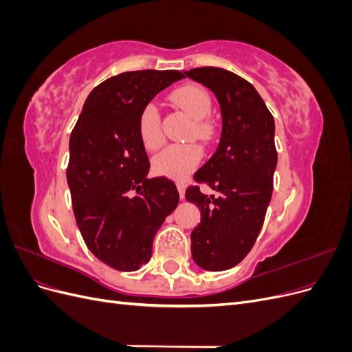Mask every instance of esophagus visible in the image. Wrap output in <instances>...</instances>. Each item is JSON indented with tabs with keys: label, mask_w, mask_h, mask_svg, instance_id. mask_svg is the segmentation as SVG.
Listing matches in <instances>:
<instances>
[{
	"label": "esophagus",
	"mask_w": 352,
	"mask_h": 352,
	"mask_svg": "<svg viewBox=\"0 0 352 352\" xmlns=\"http://www.w3.org/2000/svg\"><path fill=\"white\" fill-rule=\"evenodd\" d=\"M185 188H186V186H185V184H184V182H179V184H177L179 195H180V198H182V199L185 198Z\"/></svg>",
	"instance_id": "esophagus-1"
}]
</instances>
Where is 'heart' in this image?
<instances>
[{
    "instance_id": "b5f03b06",
    "label": "heart",
    "mask_w": 352,
    "mask_h": 352,
    "mask_svg": "<svg viewBox=\"0 0 352 352\" xmlns=\"http://www.w3.org/2000/svg\"><path fill=\"white\" fill-rule=\"evenodd\" d=\"M170 98L192 117V126L189 127L188 138L197 136L202 142H210L212 138V127L206 120L210 114L212 101L210 92L198 83H186L175 89ZM138 133L146 150L154 151L164 142L162 132V116L155 102H148L141 110L138 119ZM202 158V148L195 142L168 145L153 160L154 172L160 176L172 179H184L199 164Z\"/></svg>"
}]
</instances>
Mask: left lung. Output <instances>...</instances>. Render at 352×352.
Masks as SVG:
<instances>
[{"label": "left lung", "instance_id": "left-lung-1", "mask_svg": "<svg viewBox=\"0 0 352 352\" xmlns=\"http://www.w3.org/2000/svg\"><path fill=\"white\" fill-rule=\"evenodd\" d=\"M185 74L214 92L223 120L217 151L194 175L197 184H207L217 197L202 194L198 185L185 192L201 210L190 250L204 270H228L254 247L272 199L278 164L274 119L260 94L238 74L219 67Z\"/></svg>", "mask_w": 352, "mask_h": 352}]
</instances>
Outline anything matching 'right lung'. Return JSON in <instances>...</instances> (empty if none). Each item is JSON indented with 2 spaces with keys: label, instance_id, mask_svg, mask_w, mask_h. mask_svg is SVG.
<instances>
[{
  "label": "right lung",
  "instance_id": "obj_1",
  "mask_svg": "<svg viewBox=\"0 0 352 352\" xmlns=\"http://www.w3.org/2000/svg\"><path fill=\"white\" fill-rule=\"evenodd\" d=\"M184 78L179 70L117 74L92 89L72 131L66 175L74 219L89 251L116 270L150 261L157 230L177 207L175 182L146 177L138 119L160 91Z\"/></svg>",
  "mask_w": 352,
  "mask_h": 352
}]
</instances>
